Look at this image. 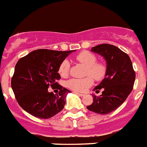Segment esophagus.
Wrapping results in <instances>:
<instances>
[{
    "instance_id": "obj_1",
    "label": "esophagus",
    "mask_w": 147,
    "mask_h": 147,
    "mask_svg": "<svg viewBox=\"0 0 147 147\" xmlns=\"http://www.w3.org/2000/svg\"><path fill=\"white\" fill-rule=\"evenodd\" d=\"M74 93L76 94L79 95V96H84L83 94H80V93H77V92H74Z\"/></svg>"
}]
</instances>
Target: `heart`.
Listing matches in <instances>:
<instances>
[{
  "label": "heart",
  "mask_w": 147,
  "mask_h": 147,
  "mask_svg": "<svg viewBox=\"0 0 147 147\" xmlns=\"http://www.w3.org/2000/svg\"><path fill=\"white\" fill-rule=\"evenodd\" d=\"M75 60L86 67V77L82 79L73 78L66 82V86L75 92H85L92 86L94 80L100 81L106 74V65L102 61H96L97 58L94 53L87 51L79 53ZM70 70V63L67 59L61 61L59 67V73L62 77L67 76Z\"/></svg>",
  "instance_id": "obj_1"
}]
</instances>
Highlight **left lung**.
Masks as SVG:
<instances>
[{
	"label": "left lung",
	"instance_id": "8db88e82",
	"mask_svg": "<svg viewBox=\"0 0 147 147\" xmlns=\"http://www.w3.org/2000/svg\"><path fill=\"white\" fill-rule=\"evenodd\" d=\"M93 52L102 55L107 62L106 77L93 89L96 93L102 90L100 96L93 95V103L87 109L100 115H108L116 110L132 91L135 72L129 55L109 44L92 47Z\"/></svg>",
	"mask_w": 147,
	"mask_h": 147
}]
</instances>
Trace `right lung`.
Masks as SVG:
<instances>
[{"label": "right lung", "instance_id": "1", "mask_svg": "<svg viewBox=\"0 0 147 147\" xmlns=\"http://www.w3.org/2000/svg\"><path fill=\"white\" fill-rule=\"evenodd\" d=\"M70 51L39 49L18 61L11 80V86L19 106L32 116L51 118L63 109L67 88L58 83L60 64ZM49 87L56 89L57 95L48 92Z\"/></svg>", "mask_w": 147, "mask_h": 147}]
</instances>
